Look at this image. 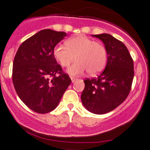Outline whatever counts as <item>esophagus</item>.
<instances>
[{"label":"esophagus","instance_id":"obj_1","mask_svg":"<svg viewBox=\"0 0 150 150\" xmlns=\"http://www.w3.org/2000/svg\"><path fill=\"white\" fill-rule=\"evenodd\" d=\"M71 81H72V82H75V81L77 80L76 78H75V77H72V76L71 77Z\"/></svg>","mask_w":150,"mask_h":150}]
</instances>
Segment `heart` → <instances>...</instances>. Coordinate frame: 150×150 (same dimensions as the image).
Returning <instances> with one entry per match:
<instances>
[{
  "instance_id": "1",
  "label": "heart",
  "mask_w": 150,
  "mask_h": 150,
  "mask_svg": "<svg viewBox=\"0 0 150 150\" xmlns=\"http://www.w3.org/2000/svg\"><path fill=\"white\" fill-rule=\"evenodd\" d=\"M66 47L57 45L53 55L62 67L68 68L71 75H79L87 70L89 75H95L102 71L107 61V51L103 44L84 35L71 38L66 41Z\"/></svg>"
}]
</instances>
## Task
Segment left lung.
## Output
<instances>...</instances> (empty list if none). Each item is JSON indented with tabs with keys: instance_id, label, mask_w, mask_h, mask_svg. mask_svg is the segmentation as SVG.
<instances>
[{
	"instance_id": "8db88e82",
	"label": "left lung",
	"mask_w": 150,
	"mask_h": 150,
	"mask_svg": "<svg viewBox=\"0 0 150 150\" xmlns=\"http://www.w3.org/2000/svg\"><path fill=\"white\" fill-rule=\"evenodd\" d=\"M94 37L105 44L107 64L99 76L84 79L81 102L91 112L102 115L118 107L129 94L134 75V61L121 41L109 34Z\"/></svg>"
}]
</instances>
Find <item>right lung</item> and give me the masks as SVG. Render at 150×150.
Instances as JSON below:
<instances>
[{
  "mask_svg": "<svg viewBox=\"0 0 150 150\" xmlns=\"http://www.w3.org/2000/svg\"><path fill=\"white\" fill-rule=\"evenodd\" d=\"M64 32L44 29L22 43L14 57L12 79L20 100L38 113L55 109L71 84L53 55Z\"/></svg>",
  "mask_w": 150,
  "mask_h": 150,
  "instance_id": "add662e5",
  "label": "right lung"
}]
</instances>
